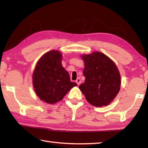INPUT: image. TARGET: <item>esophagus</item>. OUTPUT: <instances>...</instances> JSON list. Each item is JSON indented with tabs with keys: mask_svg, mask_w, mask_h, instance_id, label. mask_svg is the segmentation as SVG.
Wrapping results in <instances>:
<instances>
[{
	"mask_svg": "<svg viewBox=\"0 0 148 148\" xmlns=\"http://www.w3.org/2000/svg\"><path fill=\"white\" fill-rule=\"evenodd\" d=\"M76 83L77 84V85H79V84H81V79L79 77H78L77 79L76 80Z\"/></svg>",
	"mask_w": 148,
	"mask_h": 148,
	"instance_id": "1",
	"label": "esophagus"
}]
</instances>
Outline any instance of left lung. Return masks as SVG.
Instances as JSON below:
<instances>
[{
    "label": "left lung",
    "mask_w": 148,
    "mask_h": 148,
    "mask_svg": "<svg viewBox=\"0 0 148 148\" xmlns=\"http://www.w3.org/2000/svg\"><path fill=\"white\" fill-rule=\"evenodd\" d=\"M84 63V83L79 89L90 104L96 107L109 105L118 95L121 85L118 69L111 58L96 51L82 55Z\"/></svg>",
    "instance_id": "obj_1"
}]
</instances>
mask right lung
Masks as SVG:
<instances>
[{
    "instance_id": "right-lung-1",
    "label": "right lung",
    "mask_w": 148,
    "mask_h": 148,
    "mask_svg": "<svg viewBox=\"0 0 148 148\" xmlns=\"http://www.w3.org/2000/svg\"><path fill=\"white\" fill-rule=\"evenodd\" d=\"M62 53L52 50L43 55L37 62L32 75L34 90L39 99L53 104L60 101L72 88L69 72L62 64Z\"/></svg>"
}]
</instances>
